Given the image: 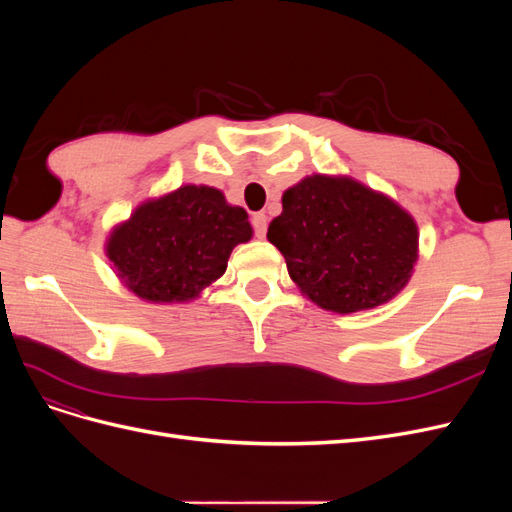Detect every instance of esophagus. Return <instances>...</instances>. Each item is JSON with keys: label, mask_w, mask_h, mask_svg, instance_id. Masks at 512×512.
I'll list each match as a JSON object with an SVG mask.
<instances>
[{"label": "esophagus", "mask_w": 512, "mask_h": 512, "mask_svg": "<svg viewBox=\"0 0 512 512\" xmlns=\"http://www.w3.org/2000/svg\"><path fill=\"white\" fill-rule=\"evenodd\" d=\"M252 226H254L256 237H265L267 235V215L265 213H254Z\"/></svg>", "instance_id": "34e87169"}]
</instances>
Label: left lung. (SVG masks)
Returning a JSON list of instances; mask_svg holds the SVG:
<instances>
[{"label": "left lung", "mask_w": 512, "mask_h": 512, "mask_svg": "<svg viewBox=\"0 0 512 512\" xmlns=\"http://www.w3.org/2000/svg\"><path fill=\"white\" fill-rule=\"evenodd\" d=\"M267 239L305 297L335 314L391 301L418 260L412 215L346 175H309L288 188Z\"/></svg>", "instance_id": "obj_1"}]
</instances>
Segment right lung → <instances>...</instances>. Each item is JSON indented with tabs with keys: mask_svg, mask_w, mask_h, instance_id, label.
<instances>
[{
	"mask_svg": "<svg viewBox=\"0 0 512 512\" xmlns=\"http://www.w3.org/2000/svg\"><path fill=\"white\" fill-rule=\"evenodd\" d=\"M252 235L243 207L209 185L188 183L138 205L113 226L104 252L138 299L188 303L220 280L230 252Z\"/></svg>",
	"mask_w": 512,
	"mask_h": 512,
	"instance_id": "1",
	"label": "right lung"
}]
</instances>
